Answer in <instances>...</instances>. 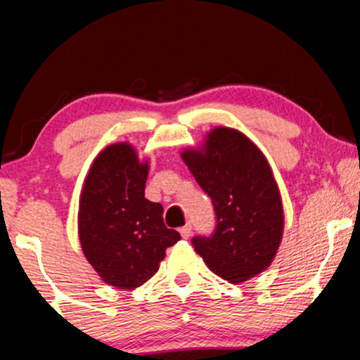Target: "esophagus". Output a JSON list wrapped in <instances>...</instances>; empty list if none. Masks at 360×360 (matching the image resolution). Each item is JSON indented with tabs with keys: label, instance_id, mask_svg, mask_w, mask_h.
<instances>
[{
	"label": "esophagus",
	"instance_id": "1",
	"mask_svg": "<svg viewBox=\"0 0 360 360\" xmlns=\"http://www.w3.org/2000/svg\"><path fill=\"white\" fill-rule=\"evenodd\" d=\"M180 235L184 238H190V235H192V225L187 224V225H185V227H181L180 229Z\"/></svg>",
	"mask_w": 360,
	"mask_h": 360
}]
</instances>
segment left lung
Wrapping results in <instances>:
<instances>
[{
  "label": "left lung",
  "mask_w": 360,
  "mask_h": 360,
  "mask_svg": "<svg viewBox=\"0 0 360 360\" xmlns=\"http://www.w3.org/2000/svg\"><path fill=\"white\" fill-rule=\"evenodd\" d=\"M181 160L212 198L217 227L195 237V252L230 283H242L270 267L283 235V205L272 167L242 131L215 127Z\"/></svg>",
  "instance_id": "1"
}]
</instances>
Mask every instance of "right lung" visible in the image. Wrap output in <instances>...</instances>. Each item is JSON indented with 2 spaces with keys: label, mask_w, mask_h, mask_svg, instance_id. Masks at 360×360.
<instances>
[{
  "label": "right lung",
  "mask_w": 360,
  "mask_h": 360,
  "mask_svg": "<svg viewBox=\"0 0 360 360\" xmlns=\"http://www.w3.org/2000/svg\"><path fill=\"white\" fill-rule=\"evenodd\" d=\"M148 170L133 145L112 143L93 160L79 195L83 254L101 281L123 290L152 278L167 248L180 240L163 224V207L145 198Z\"/></svg>",
  "instance_id": "obj_1"
}]
</instances>
